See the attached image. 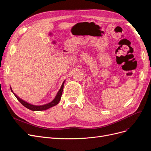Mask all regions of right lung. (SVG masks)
<instances>
[{
  "instance_id": "obj_1",
  "label": "right lung",
  "mask_w": 151,
  "mask_h": 151,
  "mask_svg": "<svg viewBox=\"0 0 151 151\" xmlns=\"http://www.w3.org/2000/svg\"><path fill=\"white\" fill-rule=\"evenodd\" d=\"M64 83L65 81H63L62 86H61V88L60 89V90L59 91V92H58L56 96H55V99L50 103H49V104H46V105H40V106H37V105H31V104H28L27 102L25 101L22 100V99H21L20 98H19L17 95L14 94V96L17 97V99H18V100L21 103V104L24 106H25L26 108L32 110V111H43V110H46L47 109H49L50 108L52 107V106H54L55 105H56L59 104V102L61 99V96H62V91H63V84H64ZM11 91L12 92H13L12 88H11Z\"/></svg>"
}]
</instances>
